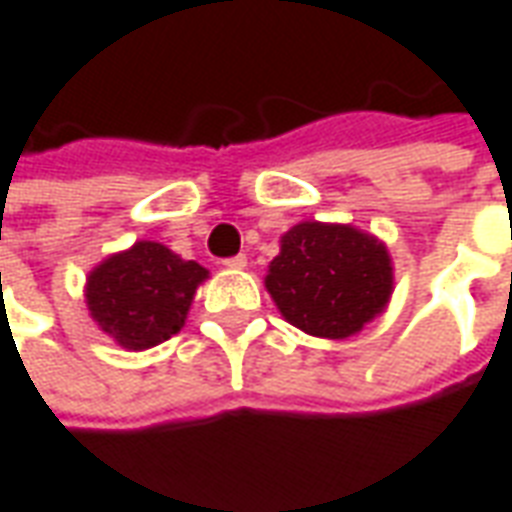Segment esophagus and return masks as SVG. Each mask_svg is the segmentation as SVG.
<instances>
[{
  "mask_svg": "<svg viewBox=\"0 0 512 512\" xmlns=\"http://www.w3.org/2000/svg\"><path fill=\"white\" fill-rule=\"evenodd\" d=\"M227 268H244L246 266V255H232L227 260H221Z\"/></svg>",
  "mask_w": 512,
  "mask_h": 512,
  "instance_id": "esophagus-1",
  "label": "esophagus"
}]
</instances>
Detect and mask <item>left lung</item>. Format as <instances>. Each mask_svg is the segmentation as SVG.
Segmentation results:
<instances>
[{"instance_id": "8db88e82", "label": "left lung", "mask_w": 512, "mask_h": 512, "mask_svg": "<svg viewBox=\"0 0 512 512\" xmlns=\"http://www.w3.org/2000/svg\"><path fill=\"white\" fill-rule=\"evenodd\" d=\"M266 288L293 327L318 338H349L388 305V249L343 224L302 221L282 235Z\"/></svg>"}]
</instances>
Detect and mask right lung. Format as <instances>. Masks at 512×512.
Instances as JSON below:
<instances>
[{"mask_svg":"<svg viewBox=\"0 0 512 512\" xmlns=\"http://www.w3.org/2000/svg\"><path fill=\"white\" fill-rule=\"evenodd\" d=\"M207 271L166 246L141 241L105 260L88 277V310L94 321L127 349L169 341L185 324Z\"/></svg>","mask_w":512,"mask_h":512,"instance_id":"obj_1","label":"right lung"}]
</instances>
